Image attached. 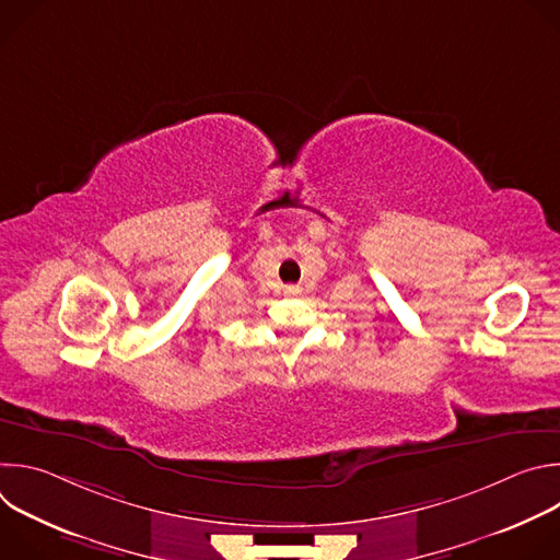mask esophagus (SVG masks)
I'll use <instances>...</instances> for the list:
<instances>
[{
    "label": "esophagus",
    "instance_id": "34e87169",
    "mask_svg": "<svg viewBox=\"0 0 560 560\" xmlns=\"http://www.w3.org/2000/svg\"><path fill=\"white\" fill-rule=\"evenodd\" d=\"M285 292H288V294H296V292H299V288H296V285H288V288H285Z\"/></svg>",
    "mask_w": 560,
    "mask_h": 560
}]
</instances>
